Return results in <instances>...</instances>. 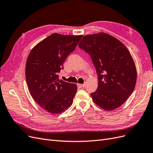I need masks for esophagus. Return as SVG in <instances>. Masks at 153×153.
<instances>
[{"label":"esophagus","mask_w":153,"mask_h":153,"mask_svg":"<svg viewBox=\"0 0 153 153\" xmlns=\"http://www.w3.org/2000/svg\"><path fill=\"white\" fill-rule=\"evenodd\" d=\"M77 85H78V87H80V88H83V87H85V84H78Z\"/></svg>","instance_id":"esophagus-1"}]
</instances>
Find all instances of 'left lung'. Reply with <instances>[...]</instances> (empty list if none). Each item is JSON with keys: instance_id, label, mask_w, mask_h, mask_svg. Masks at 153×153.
<instances>
[{"instance_id": "left-lung-1", "label": "left lung", "mask_w": 153, "mask_h": 153, "mask_svg": "<svg viewBox=\"0 0 153 153\" xmlns=\"http://www.w3.org/2000/svg\"><path fill=\"white\" fill-rule=\"evenodd\" d=\"M78 47L90 55L98 79L92 100L105 110L119 107L135 87L137 69L127 48L106 33L85 36Z\"/></svg>"}]
</instances>
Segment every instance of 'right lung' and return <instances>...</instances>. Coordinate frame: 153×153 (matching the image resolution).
<instances>
[{
  "instance_id": "obj_1",
  "label": "right lung",
  "mask_w": 153,
  "mask_h": 153,
  "mask_svg": "<svg viewBox=\"0 0 153 153\" xmlns=\"http://www.w3.org/2000/svg\"><path fill=\"white\" fill-rule=\"evenodd\" d=\"M82 37L54 33L36 45L27 59L25 76L30 94L49 113L61 114L73 103L77 86L59 80L58 73Z\"/></svg>"
}]
</instances>
